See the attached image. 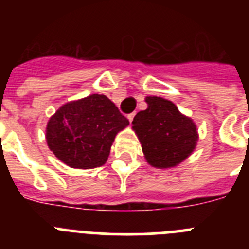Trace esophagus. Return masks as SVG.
<instances>
[{"label":"esophagus","instance_id":"34e87169","mask_svg":"<svg viewBox=\"0 0 249 249\" xmlns=\"http://www.w3.org/2000/svg\"><path fill=\"white\" fill-rule=\"evenodd\" d=\"M127 118H128L129 122H132V121H133V118H135V113H129L128 116H127Z\"/></svg>","mask_w":249,"mask_h":249}]
</instances>
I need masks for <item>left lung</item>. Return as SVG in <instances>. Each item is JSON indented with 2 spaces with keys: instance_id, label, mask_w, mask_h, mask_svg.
<instances>
[{
  "instance_id": "1",
  "label": "left lung",
  "mask_w": 249,
  "mask_h": 249,
  "mask_svg": "<svg viewBox=\"0 0 249 249\" xmlns=\"http://www.w3.org/2000/svg\"><path fill=\"white\" fill-rule=\"evenodd\" d=\"M147 109L132 121L147 163L156 168H171L192 155L198 131L191 117L181 113L172 101L157 96L144 100Z\"/></svg>"
}]
</instances>
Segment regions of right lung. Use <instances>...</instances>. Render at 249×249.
<instances>
[{
  "label": "right lung",
  "instance_id": "right-lung-1",
  "mask_svg": "<svg viewBox=\"0 0 249 249\" xmlns=\"http://www.w3.org/2000/svg\"><path fill=\"white\" fill-rule=\"evenodd\" d=\"M128 124L108 97L94 93L61 106L48 120L46 141L68 167L91 169L107 162L114 137Z\"/></svg>",
  "mask_w": 249,
  "mask_h": 249
}]
</instances>
